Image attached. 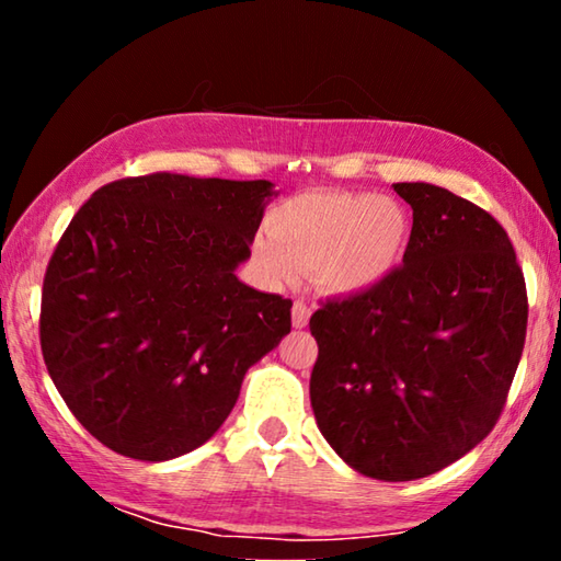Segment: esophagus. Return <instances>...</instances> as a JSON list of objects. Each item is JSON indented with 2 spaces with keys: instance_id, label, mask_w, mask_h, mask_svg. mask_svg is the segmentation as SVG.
<instances>
[{
  "instance_id": "esophagus-1",
  "label": "esophagus",
  "mask_w": 561,
  "mask_h": 561,
  "mask_svg": "<svg viewBox=\"0 0 561 561\" xmlns=\"http://www.w3.org/2000/svg\"><path fill=\"white\" fill-rule=\"evenodd\" d=\"M309 307L307 304H304L301 299H297L294 301V309H291V324H294V329H304L309 324Z\"/></svg>"
}]
</instances>
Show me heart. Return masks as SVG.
<instances>
[{
  "label": "heart",
  "instance_id": "heart-1",
  "mask_svg": "<svg viewBox=\"0 0 561 561\" xmlns=\"http://www.w3.org/2000/svg\"><path fill=\"white\" fill-rule=\"evenodd\" d=\"M272 232L254 240L264 274L289 284L301 267L336 294H358L381 284L403 260L411 220L405 207L371 193H307L272 215Z\"/></svg>",
  "mask_w": 561,
  "mask_h": 561
}]
</instances>
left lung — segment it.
Masks as SVG:
<instances>
[{"label":"left lung","instance_id":"1","mask_svg":"<svg viewBox=\"0 0 561 561\" xmlns=\"http://www.w3.org/2000/svg\"><path fill=\"white\" fill-rule=\"evenodd\" d=\"M393 190L413 210L403 267L314 311L309 396L348 468L405 482L495 428L525 348L527 289L490 213L431 183Z\"/></svg>","mask_w":561,"mask_h":561}]
</instances>
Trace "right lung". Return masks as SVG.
Masks as SVG:
<instances>
[{
  "label": "right lung",
  "instance_id": "right-lung-1",
  "mask_svg": "<svg viewBox=\"0 0 561 561\" xmlns=\"http://www.w3.org/2000/svg\"><path fill=\"white\" fill-rule=\"evenodd\" d=\"M274 195L270 180L153 173L73 215L46 267L42 354L106 448L146 462L201 448L291 331V301L234 274Z\"/></svg>",
  "mask_w": 561,
  "mask_h": 561
}]
</instances>
